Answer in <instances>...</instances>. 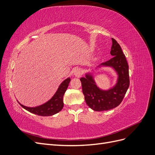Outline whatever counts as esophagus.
<instances>
[{
	"label": "esophagus",
	"instance_id": "1",
	"mask_svg": "<svg viewBox=\"0 0 155 155\" xmlns=\"http://www.w3.org/2000/svg\"><path fill=\"white\" fill-rule=\"evenodd\" d=\"M74 75H75V76H76V77H80V76H81V75H82L83 72H82V70H81V69L77 68V69H76V70H74Z\"/></svg>",
	"mask_w": 155,
	"mask_h": 155
}]
</instances>
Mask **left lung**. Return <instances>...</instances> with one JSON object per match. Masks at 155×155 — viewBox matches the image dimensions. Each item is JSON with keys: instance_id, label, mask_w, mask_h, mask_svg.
<instances>
[{"instance_id": "8db88e82", "label": "left lung", "mask_w": 155, "mask_h": 155, "mask_svg": "<svg viewBox=\"0 0 155 155\" xmlns=\"http://www.w3.org/2000/svg\"><path fill=\"white\" fill-rule=\"evenodd\" d=\"M110 54L112 58L103 63L100 66L111 67L118 75L116 85L108 91L97 87L92 75L87 74L81 78L82 90L87 105L96 111H104L118 107L122 101L129 87V65L120 45L112 38Z\"/></svg>"}]
</instances>
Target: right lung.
<instances>
[{
    "label": "right lung",
    "instance_id": "right-lung-1",
    "mask_svg": "<svg viewBox=\"0 0 155 155\" xmlns=\"http://www.w3.org/2000/svg\"><path fill=\"white\" fill-rule=\"evenodd\" d=\"M70 81V78H68L63 81L59 85L57 92L54 96L45 104L35 107H28L21 104L18 101L22 107L26 110L29 111L33 114L41 116H52L62 110L63 104V96L68 87V84Z\"/></svg>",
    "mask_w": 155,
    "mask_h": 155
}]
</instances>
